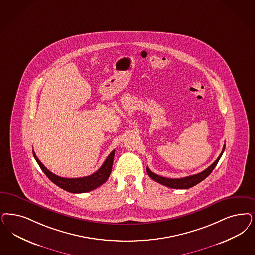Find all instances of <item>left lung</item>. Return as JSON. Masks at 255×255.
Here are the masks:
<instances>
[{"instance_id": "1", "label": "left lung", "mask_w": 255, "mask_h": 255, "mask_svg": "<svg viewBox=\"0 0 255 255\" xmlns=\"http://www.w3.org/2000/svg\"><path fill=\"white\" fill-rule=\"evenodd\" d=\"M224 149H225V145L223 146V149H222V151H221L220 156L211 165L210 167H207L206 169H204L202 172H200L198 174H195V175L187 176V177L179 178V179L165 178V177H162V176H159L157 174H155V173H153L152 171L149 170V167H147V173H148V175L152 180H154L155 182H157V183L161 184V185H166L167 187L176 188V189H187V188L192 187L194 185H198L199 183H201L202 181H203L207 176L210 175V173L213 171V169L215 168V167L217 166V164L219 163V161H220V157H221Z\"/></svg>"}]
</instances>
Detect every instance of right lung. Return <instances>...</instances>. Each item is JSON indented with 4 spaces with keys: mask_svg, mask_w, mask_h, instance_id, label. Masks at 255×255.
I'll list each match as a JSON object with an SVG mask.
<instances>
[{
    "mask_svg": "<svg viewBox=\"0 0 255 255\" xmlns=\"http://www.w3.org/2000/svg\"><path fill=\"white\" fill-rule=\"evenodd\" d=\"M33 154L35 161L37 162L42 171L53 182V184H55L57 186L61 187L62 189L70 193H85L95 189L100 185L105 184L107 181L112 170L115 150L107 156L103 166L100 167L96 172H94L91 175L81 177V178H64V177L55 175L49 169H47V167H44V165L39 161V159L36 157L34 150H33Z\"/></svg>",
    "mask_w": 255,
    "mask_h": 255,
    "instance_id": "1",
    "label": "right lung"
}]
</instances>
